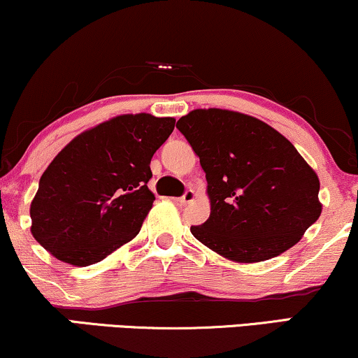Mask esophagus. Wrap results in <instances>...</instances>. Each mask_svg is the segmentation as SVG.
I'll return each mask as SVG.
<instances>
[{"mask_svg": "<svg viewBox=\"0 0 358 358\" xmlns=\"http://www.w3.org/2000/svg\"><path fill=\"white\" fill-rule=\"evenodd\" d=\"M193 200H195V192H193V190H187V192H185V195H183V196H180V198H175V201H176V203H180V205H187V203H192Z\"/></svg>", "mask_w": 358, "mask_h": 358, "instance_id": "obj_1", "label": "esophagus"}]
</instances>
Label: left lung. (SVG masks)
Segmentation results:
<instances>
[{
	"mask_svg": "<svg viewBox=\"0 0 358 358\" xmlns=\"http://www.w3.org/2000/svg\"><path fill=\"white\" fill-rule=\"evenodd\" d=\"M176 128L200 157L208 183V220L190 228L205 247L236 264H257L294 247L318 220L315 170L270 124L238 111L198 108Z\"/></svg>",
	"mask_w": 358,
	"mask_h": 358,
	"instance_id": "1",
	"label": "left lung"
}]
</instances>
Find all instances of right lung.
I'll list each match as a JSON object with an SVG mask.
<instances>
[{
    "mask_svg": "<svg viewBox=\"0 0 358 358\" xmlns=\"http://www.w3.org/2000/svg\"><path fill=\"white\" fill-rule=\"evenodd\" d=\"M175 118L120 115L75 136L43 171L31 235L73 266L101 262L131 242L153 206L150 162Z\"/></svg>",
    "mask_w": 358,
    "mask_h": 358,
    "instance_id": "obj_1",
    "label": "right lung"
}]
</instances>
